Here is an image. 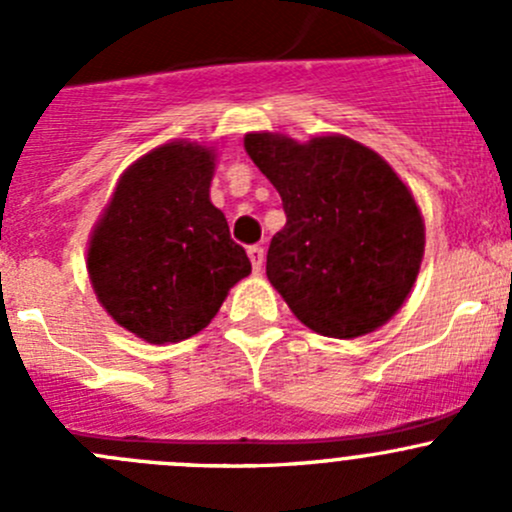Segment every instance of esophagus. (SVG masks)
Instances as JSON below:
<instances>
[{"instance_id":"1","label":"esophagus","mask_w":512,"mask_h":512,"mask_svg":"<svg viewBox=\"0 0 512 512\" xmlns=\"http://www.w3.org/2000/svg\"><path fill=\"white\" fill-rule=\"evenodd\" d=\"M247 257H250L252 262V270L262 272V265H265V250H262L260 245H252L247 247Z\"/></svg>"}]
</instances>
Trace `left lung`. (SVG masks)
Instances as JSON below:
<instances>
[{
	"label": "left lung",
	"instance_id": "obj_1",
	"mask_svg": "<svg viewBox=\"0 0 512 512\" xmlns=\"http://www.w3.org/2000/svg\"><path fill=\"white\" fill-rule=\"evenodd\" d=\"M245 151L285 208L267 280L294 317L334 339L384 327L411 294L426 247L409 185L379 153L339 133L299 143L255 131Z\"/></svg>",
	"mask_w": 512,
	"mask_h": 512
}]
</instances>
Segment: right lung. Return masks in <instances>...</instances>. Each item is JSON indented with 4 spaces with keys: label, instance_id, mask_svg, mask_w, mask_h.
<instances>
[{
    "label": "right lung",
    "instance_id": "add662e5",
    "mask_svg": "<svg viewBox=\"0 0 512 512\" xmlns=\"http://www.w3.org/2000/svg\"><path fill=\"white\" fill-rule=\"evenodd\" d=\"M215 148L170 141L118 178L89 237L101 307L148 344H173L210 324L230 287L252 272L210 200Z\"/></svg>",
    "mask_w": 512,
    "mask_h": 512
}]
</instances>
